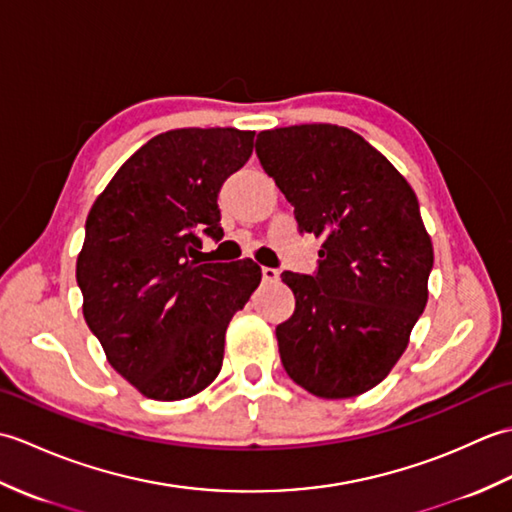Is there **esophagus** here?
Segmentation results:
<instances>
[{
    "label": "esophagus",
    "mask_w": 512,
    "mask_h": 512,
    "mask_svg": "<svg viewBox=\"0 0 512 512\" xmlns=\"http://www.w3.org/2000/svg\"><path fill=\"white\" fill-rule=\"evenodd\" d=\"M262 279L266 281V284H275V281H279V270H277V268L264 266V268H262Z\"/></svg>",
    "instance_id": "1"
}]
</instances>
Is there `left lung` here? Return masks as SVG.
Masks as SVG:
<instances>
[{"instance_id": "8db88e82", "label": "left lung", "mask_w": 512, "mask_h": 512, "mask_svg": "<svg viewBox=\"0 0 512 512\" xmlns=\"http://www.w3.org/2000/svg\"><path fill=\"white\" fill-rule=\"evenodd\" d=\"M255 151L299 231L323 239L314 275H281L295 292L277 325L281 363L314 396L363 394L391 372L427 306L433 246L416 193L345 127L270 129Z\"/></svg>"}]
</instances>
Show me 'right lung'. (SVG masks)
I'll return each instance as SVG.
<instances>
[{
  "mask_svg": "<svg viewBox=\"0 0 512 512\" xmlns=\"http://www.w3.org/2000/svg\"><path fill=\"white\" fill-rule=\"evenodd\" d=\"M255 132L173 129L151 138L92 204L76 259L83 317L107 361L140 394L182 400L222 369L228 321L262 268L200 264L202 235L222 239L220 195L253 154Z\"/></svg>",
  "mask_w": 512,
  "mask_h": 512,
  "instance_id": "add662e5",
  "label": "right lung"
}]
</instances>
